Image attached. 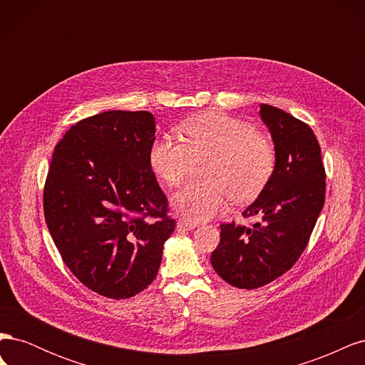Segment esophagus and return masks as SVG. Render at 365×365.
<instances>
[{
	"instance_id": "34e87169",
	"label": "esophagus",
	"mask_w": 365,
	"mask_h": 365,
	"mask_svg": "<svg viewBox=\"0 0 365 365\" xmlns=\"http://www.w3.org/2000/svg\"><path fill=\"white\" fill-rule=\"evenodd\" d=\"M178 227L180 228H185V230H193V228H196L197 227V222H195V220H190V219H180L178 222Z\"/></svg>"
}]
</instances>
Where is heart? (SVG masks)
I'll return each instance as SVG.
<instances>
[{"instance_id": "heart-1", "label": "heart", "mask_w": 365, "mask_h": 365, "mask_svg": "<svg viewBox=\"0 0 365 365\" xmlns=\"http://www.w3.org/2000/svg\"><path fill=\"white\" fill-rule=\"evenodd\" d=\"M182 142L161 135L149 148V165L168 187H178L195 161H202L205 180L185 184L173 196V205L190 220L222 213L233 200L247 204L263 192L275 170V148L247 121L208 111L180 126Z\"/></svg>"}]
</instances>
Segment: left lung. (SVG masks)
Returning a JSON list of instances; mask_svg holds the SVG:
<instances>
[{"label": "left lung", "instance_id": "left-lung-1", "mask_svg": "<svg viewBox=\"0 0 365 365\" xmlns=\"http://www.w3.org/2000/svg\"><path fill=\"white\" fill-rule=\"evenodd\" d=\"M260 117L271 130L277 163L267 187L242 213L259 220L250 227L220 224L210 257L220 277L240 289H257L294 267L326 200V170L314 130L271 105H260Z\"/></svg>", "mask_w": 365, "mask_h": 365}]
</instances>
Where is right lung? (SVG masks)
I'll return each instance as SVG.
<instances>
[{"instance_id":"obj_1","label":"right lung","mask_w":365,"mask_h":365,"mask_svg":"<svg viewBox=\"0 0 365 365\" xmlns=\"http://www.w3.org/2000/svg\"><path fill=\"white\" fill-rule=\"evenodd\" d=\"M155 117L106 111L73 125L54 148L43 216L63 263L88 289L113 300L153 282L175 230L149 165Z\"/></svg>"}]
</instances>
